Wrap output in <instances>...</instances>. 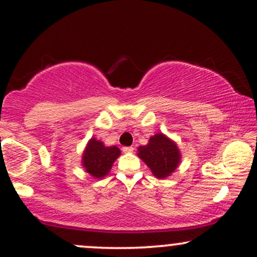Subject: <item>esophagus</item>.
<instances>
[{"label":"esophagus","instance_id":"34e87169","mask_svg":"<svg viewBox=\"0 0 257 257\" xmlns=\"http://www.w3.org/2000/svg\"><path fill=\"white\" fill-rule=\"evenodd\" d=\"M133 147L132 146H125V147H122V152L124 153H132L133 152Z\"/></svg>","mask_w":257,"mask_h":257}]
</instances>
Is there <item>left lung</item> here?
<instances>
[{"mask_svg":"<svg viewBox=\"0 0 257 257\" xmlns=\"http://www.w3.org/2000/svg\"><path fill=\"white\" fill-rule=\"evenodd\" d=\"M158 179H165L173 173L181 159L180 151L173 140L163 133L151 137L149 144L140 146L137 154Z\"/></svg>","mask_w":257,"mask_h":257,"instance_id":"obj_1","label":"left lung"}]
</instances>
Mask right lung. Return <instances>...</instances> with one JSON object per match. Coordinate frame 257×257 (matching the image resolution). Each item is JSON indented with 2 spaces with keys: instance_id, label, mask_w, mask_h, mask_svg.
<instances>
[{
  "instance_id": "obj_1",
  "label": "right lung",
  "mask_w": 257,
  "mask_h": 257,
  "mask_svg": "<svg viewBox=\"0 0 257 257\" xmlns=\"http://www.w3.org/2000/svg\"><path fill=\"white\" fill-rule=\"evenodd\" d=\"M120 156L117 146L106 147L100 140L91 138L83 153L82 164L85 171L97 179L108 174L115 159Z\"/></svg>"
}]
</instances>
